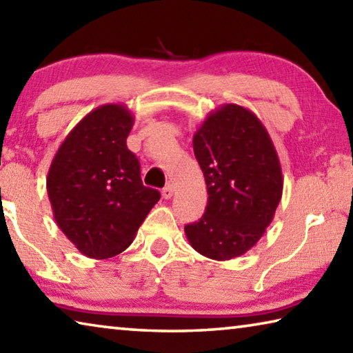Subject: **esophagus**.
Listing matches in <instances>:
<instances>
[{
    "mask_svg": "<svg viewBox=\"0 0 353 353\" xmlns=\"http://www.w3.org/2000/svg\"><path fill=\"white\" fill-rule=\"evenodd\" d=\"M173 190H175V188H173L172 184H167V186L163 189V197H164L165 200L172 199V195H173Z\"/></svg>",
    "mask_w": 353,
    "mask_h": 353,
    "instance_id": "obj_1",
    "label": "esophagus"
}]
</instances>
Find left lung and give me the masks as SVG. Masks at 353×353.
I'll return each mask as SVG.
<instances>
[{"label": "left lung", "instance_id": "1", "mask_svg": "<svg viewBox=\"0 0 353 353\" xmlns=\"http://www.w3.org/2000/svg\"><path fill=\"white\" fill-rule=\"evenodd\" d=\"M208 205L199 222L184 227L200 255L225 261L244 255L272 222L283 194L279 154L255 114L223 105L194 134Z\"/></svg>", "mask_w": 353, "mask_h": 353}]
</instances>
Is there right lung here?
Masks as SVG:
<instances>
[{"label":"right lung","instance_id":"1","mask_svg":"<svg viewBox=\"0 0 353 353\" xmlns=\"http://www.w3.org/2000/svg\"><path fill=\"white\" fill-rule=\"evenodd\" d=\"M134 115L123 105L89 112L63 139L51 161L46 190L54 221L83 255L122 253L161 199L141 180V164L126 147Z\"/></svg>","mask_w":353,"mask_h":353}]
</instances>
